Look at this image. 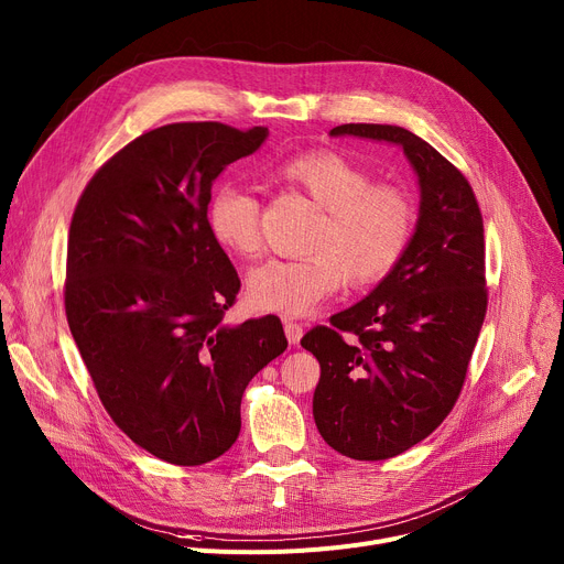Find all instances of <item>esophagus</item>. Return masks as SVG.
Returning <instances> with one entry per match:
<instances>
[{
    "label": "esophagus",
    "instance_id": "34e87169",
    "mask_svg": "<svg viewBox=\"0 0 564 564\" xmlns=\"http://www.w3.org/2000/svg\"><path fill=\"white\" fill-rule=\"evenodd\" d=\"M284 333H286V339L289 344H301L303 339V325L301 323H293V321H284Z\"/></svg>",
    "mask_w": 564,
    "mask_h": 564
}]
</instances>
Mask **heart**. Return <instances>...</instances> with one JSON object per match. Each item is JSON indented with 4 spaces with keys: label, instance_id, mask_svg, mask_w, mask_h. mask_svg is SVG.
Returning <instances> with one entry per match:
<instances>
[{
    "label": "heart",
    "instance_id": "heart-1",
    "mask_svg": "<svg viewBox=\"0 0 564 564\" xmlns=\"http://www.w3.org/2000/svg\"><path fill=\"white\" fill-rule=\"evenodd\" d=\"M275 177L321 207L305 243L310 254L273 259L248 278L254 307L303 316L344 282L367 286L389 275L408 252L416 229V203L408 188L373 182V175L335 150L301 152L275 169ZM261 205L241 184L209 193L207 225L227 250L254 257L261 250Z\"/></svg>",
    "mask_w": 564,
    "mask_h": 564
}]
</instances>
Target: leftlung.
<instances>
[{"instance_id":"8db88e82","label":"left lung","mask_w":564,"mask_h":564,"mask_svg":"<svg viewBox=\"0 0 564 564\" xmlns=\"http://www.w3.org/2000/svg\"><path fill=\"white\" fill-rule=\"evenodd\" d=\"M329 134L401 145L421 186L414 239L395 269L301 339L321 364V437L352 459H389L433 433L467 380L487 312L482 214L467 177L412 131L348 122Z\"/></svg>"}]
</instances>
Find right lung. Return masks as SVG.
<instances>
[{
  "label": "right lung",
  "mask_w": 564,
  "mask_h": 564,
  "mask_svg": "<svg viewBox=\"0 0 564 564\" xmlns=\"http://www.w3.org/2000/svg\"><path fill=\"white\" fill-rule=\"evenodd\" d=\"M267 127L173 122L86 184L65 261V316L105 410L154 457L197 467L241 430L248 382L286 350L278 316L227 325L241 280L207 225L225 165Z\"/></svg>",
  "instance_id": "1"
}]
</instances>
